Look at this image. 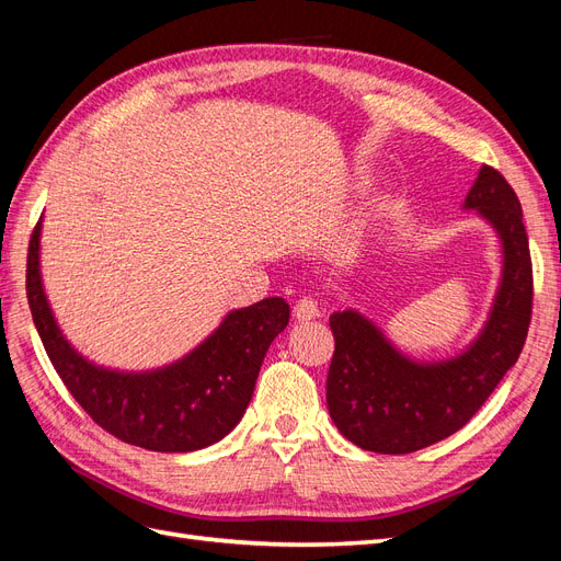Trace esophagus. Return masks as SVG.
<instances>
[{"instance_id": "34e87169", "label": "esophagus", "mask_w": 561, "mask_h": 561, "mask_svg": "<svg viewBox=\"0 0 561 561\" xmlns=\"http://www.w3.org/2000/svg\"><path fill=\"white\" fill-rule=\"evenodd\" d=\"M295 320L299 322H309V320H316L320 316V309H318V301L311 299V297H301L297 304H295Z\"/></svg>"}]
</instances>
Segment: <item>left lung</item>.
<instances>
[{
  "label": "left lung",
  "mask_w": 561,
  "mask_h": 561,
  "mask_svg": "<svg viewBox=\"0 0 561 561\" xmlns=\"http://www.w3.org/2000/svg\"><path fill=\"white\" fill-rule=\"evenodd\" d=\"M463 208L478 210L503 248L494 307L463 353L419 363L400 353L363 313L346 309L330 316L334 355L328 371V410L339 433L360 449L410 454L454 435L519 358L534 301L519 198L496 168L482 165Z\"/></svg>",
  "instance_id": "left-lung-1"
}]
</instances>
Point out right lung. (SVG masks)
Listing matches in <instances>:
<instances>
[{
	"label": "right lung",
	"mask_w": 561,
	"mask_h": 561,
	"mask_svg": "<svg viewBox=\"0 0 561 561\" xmlns=\"http://www.w3.org/2000/svg\"><path fill=\"white\" fill-rule=\"evenodd\" d=\"M42 219L27 248V301L42 344L72 398L100 428L149 451H196L229 435L248 410L271 342L290 307L266 297L231 311L184 358L149 371H118L83 358L60 332L39 271Z\"/></svg>",
	"instance_id": "right-lung-1"
}]
</instances>
